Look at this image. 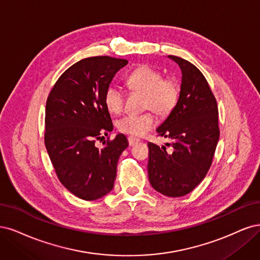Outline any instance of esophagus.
Segmentation results:
<instances>
[{"instance_id": "1", "label": "esophagus", "mask_w": 260, "mask_h": 260, "mask_svg": "<svg viewBox=\"0 0 260 260\" xmlns=\"http://www.w3.org/2000/svg\"><path fill=\"white\" fill-rule=\"evenodd\" d=\"M139 142V139L138 138H135V137H128V144L131 147L135 146L136 144H138Z\"/></svg>"}]
</instances>
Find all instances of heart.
Wrapping results in <instances>:
<instances>
[{
	"instance_id": "heart-1",
	"label": "heart",
	"mask_w": 260,
	"mask_h": 260,
	"mask_svg": "<svg viewBox=\"0 0 260 260\" xmlns=\"http://www.w3.org/2000/svg\"><path fill=\"white\" fill-rule=\"evenodd\" d=\"M128 87L136 93L145 94V109L153 110L158 115H169L180 97V85L174 78L163 79V74L144 64L129 73L126 79ZM124 91L115 85L109 86L104 96L107 110L110 113L118 114L124 107ZM155 126L154 115L151 112L144 114H127L116 121V127L121 132L134 137H139Z\"/></svg>"
}]
</instances>
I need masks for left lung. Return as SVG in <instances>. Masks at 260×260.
<instances>
[{"instance_id": "8db88e82", "label": "left lung", "mask_w": 260, "mask_h": 260, "mask_svg": "<svg viewBox=\"0 0 260 260\" xmlns=\"http://www.w3.org/2000/svg\"><path fill=\"white\" fill-rule=\"evenodd\" d=\"M167 57L181 70L180 97L156 133L171 140L173 152L149 142L148 175L154 190L178 198L190 193L212 165L219 140L218 108L206 79L194 64L180 57Z\"/></svg>"}]
</instances>
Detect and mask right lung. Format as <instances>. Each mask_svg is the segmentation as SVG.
Listing matches in <instances>:
<instances>
[{"label": "right lung", "mask_w": 260, "mask_h": 260, "mask_svg": "<svg viewBox=\"0 0 260 260\" xmlns=\"http://www.w3.org/2000/svg\"><path fill=\"white\" fill-rule=\"evenodd\" d=\"M126 59L97 56L82 59L67 69L49 93L45 109V147L58 179L72 194L94 201L113 189L116 164L128 147L118 134L105 141L113 124L105 106L106 89Z\"/></svg>", "instance_id": "right-lung-1"}]
</instances>
